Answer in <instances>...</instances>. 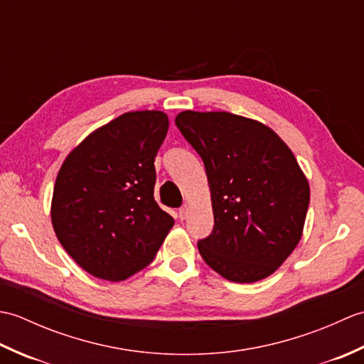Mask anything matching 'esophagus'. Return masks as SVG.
I'll list each match as a JSON object with an SVG mask.
<instances>
[{
    "mask_svg": "<svg viewBox=\"0 0 364 364\" xmlns=\"http://www.w3.org/2000/svg\"><path fill=\"white\" fill-rule=\"evenodd\" d=\"M178 214H180V219H181V220L186 219L188 214H189V206H188V205H183V206L180 208V211H178Z\"/></svg>",
    "mask_w": 364,
    "mask_h": 364,
    "instance_id": "34e87169",
    "label": "esophagus"
}]
</instances>
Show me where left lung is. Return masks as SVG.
Segmentation results:
<instances>
[{
	"label": "left lung",
	"mask_w": 364,
	"mask_h": 364,
	"mask_svg": "<svg viewBox=\"0 0 364 364\" xmlns=\"http://www.w3.org/2000/svg\"><path fill=\"white\" fill-rule=\"evenodd\" d=\"M175 123L203 159L214 227L198 252L236 283L274 274L296 249L310 186L289 146L269 127L230 112L183 111Z\"/></svg>",
	"instance_id": "left-lung-1"
}]
</instances>
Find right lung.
Here are the masks:
<instances>
[{"label":"right lung","mask_w":364,"mask_h":364,"mask_svg":"<svg viewBox=\"0 0 364 364\" xmlns=\"http://www.w3.org/2000/svg\"><path fill=\"white\" fill-rule=\"evenodd\" d=\"M168 129L161 111L122 114L65 158L51 222L65 252L97 278L120 282L149 266L173 218L154 202L156 158Z\"/></svg>","instance_id":"1"}]
</instances>
